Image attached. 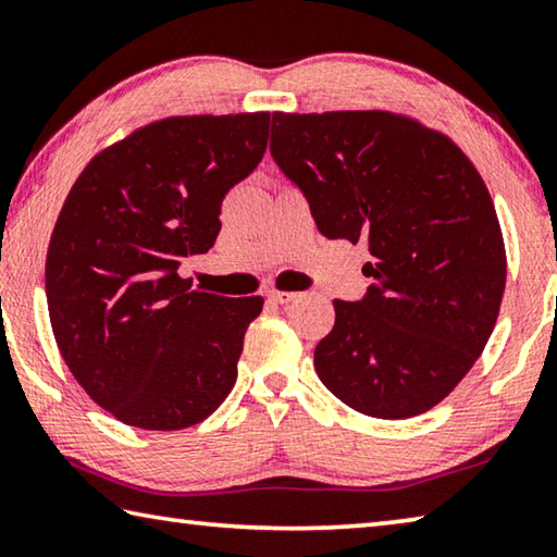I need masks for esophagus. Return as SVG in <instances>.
<instances>
[{"label":"esophagus","mask_w":557,"mask_h":557,"mask_svg":"<svg viewBox=\"0 0 557 557\" xmlns=\"http://www.w3.org/2000/svg\"><path fill=\"white\" fill-rule=\"evenodd\" d=\"M268 299L272 305H289V301L297 299V292H280V289H270Z\"/></svg>","instance_id":"1"}]
</instances>
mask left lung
<instances>
[{
    "instance_id": "8db88e82",
    "label": "left lung",
    "mask_w": 557,
    "mask_h": 557,
    "mask_svg": "<svg viewBox=\"0 0 557 557\" xmlns=\"http://www.w3.org/2000/svg\"><path fill=\"white\" fill-rule=\"evenodd\" d=\"M270 154L326 238L366 240L371 285L334 299L319 381L371 418L447 398L484 351L506 287L502 228L482 176L440 132L383 110L272 112Z\"/></svg>"
}]
</instances>
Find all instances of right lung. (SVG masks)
<instances>
[{
    "label": "right lung",
    "mask_w": 557,
    "mask_h": 557,
    "mask_svg": "<svg viewBox=\"0 0 557 557\" xmlns=\"http://www.w3.org/2000/svg\"><path fill=\"white\" fill-rule=\"evenodd\" d=\"M268 127L270 112L154 122L92 159L63 203L46 258L53 336L125 425H196L233 388L262 299L196 292L178 268L213 248L225 194L256 172Z\"/></svg>",
    "instance_id": "obj_1"
}]
</instances>
